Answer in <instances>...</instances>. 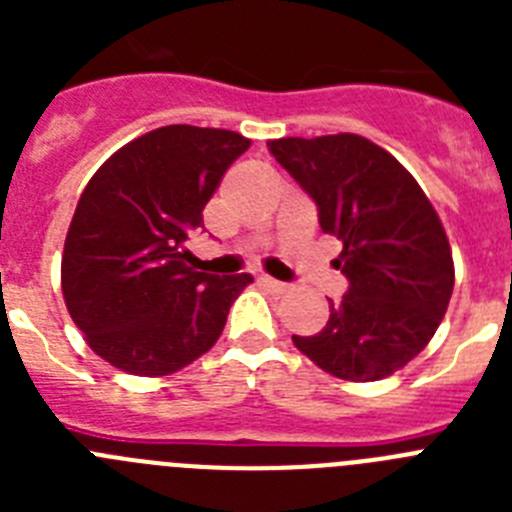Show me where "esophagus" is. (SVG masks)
<instances>
[{"label": "esophagus", "mask_w": 512, "mask_h": 512, "mask_svg": "<svg viewBox=\"0 0 512 512\" xmlns=\"http://www.w3.org/2000/svg\"><path fill=\"white\" fill-rule=\"evenodd\" d=\"M259 282L264 284V287H269L271 292H274V295H284V292H289V284H287V282H279V279H271V277H266V274H261Z\"/></svg>", "instance_id": "esophagus-1"}]
</instances>
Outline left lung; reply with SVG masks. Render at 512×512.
<instances>
[{"mask_svg": "<svg viewBox=\"0 0 512 512\" xmlns=\"http://www.w3.org/2000/svg\"><path fill=\"white\" fill-rule=\"evenodd\" d=\"M277 164L318 205L323 233L343 251L341 302L315 336H292L310 361L348 382L395 374L441 325L454 261L436 210L395 156L354 133L266 143Z\"/></svg>", "mask_w": 512, "mask_h": 512, "instance_id": "left-lung-1", "label": "left lung"}]
</instances>
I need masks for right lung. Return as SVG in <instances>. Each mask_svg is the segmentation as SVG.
<instances>
[{
    "mask_svg": "<svg viewBox=\"0 0 512 512\" xmlns=\"http://www.w3.org/2000/svg\"><path fill=\"white\" fill-rule=\"evenodd\" d=\"M251 140L233 130L166 125L130 140L81 192L61 259L71 320L97 356L164 377L210 351L251 274L187 266L189 235Z\"/></svg>",
    "mask_w": 512,
    "mask_h": 512,
    "instance_id": "obj_1",
    "label": "right lung"
}]
</instances>
